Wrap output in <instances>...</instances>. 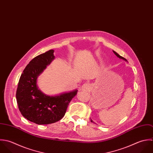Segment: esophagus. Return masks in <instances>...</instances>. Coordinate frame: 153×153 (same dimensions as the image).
Here are the masks:
<instances>
[{
  "label": "esophagus",
  "mask_w": 153,
  "mask_h": 153,
  "mask_svg": "<svg viewBox=\"0 0 153 153\" xmlns=\"http://www.w3.org/2000/svg\"><path fill=\"white\" fill-rule=\"evenodd\" d=\"M90 88H91V86L88 83H85L82 85V91H87L88 90H89V89H90Z\"/></svg>",
  "instance_id": "obj_1"
}]
</instances>
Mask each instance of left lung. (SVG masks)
Instances as JSON below:
<instances>
[{
  "instance_id": "8db88e82",
  "label": "left lung",
  "mask_w": 153,
  "mask_h": 153,
  "mask_svg": "<svg viewBox=\"0 0 153 153\" xmlns=\"http://www.w3.org/2000/svg\"><path fill=\"white\" fill-rule=\"evenodd\" d=\"M113 53H114V54L116 55V56H117V57H119L120 59H123V60H125V61H127V60H126L125 58H124L123 57H122V56H120V55H119V54H117V53L116 51H113ZM91 122L92 123H94V122H93V121L91 119Z\"/></svg>"
}]
</instances>
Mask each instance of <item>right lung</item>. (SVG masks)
Returning <instances> with one entry per match:
<instances>
[{"label":"right lung","mask_w":153,"mask_h":153,"mask_svg":"<svg viewBox=\"0 0 153 153\" xmlns=\"http://www.w3.org/2000/svg\"><path fill=\"white\" fill-rule=\"evenodd\" d=\"M53 52L50 50L30 62L20 76L16 90V98L21 113L38 125L51 124L62 119L78 91L48 96L38 89L37 78L54 58Z\"/></svg>","instance_id":"1"}]
</instances>
